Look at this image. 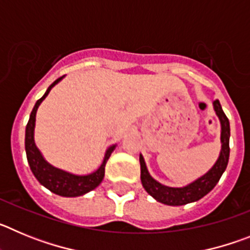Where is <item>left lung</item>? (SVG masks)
<instances>
[{"label": "left lung", "instance_id": "obj_1", "mask_svg": "<svg viewBox=\"0 0 250 250\" xmlns=\"http://www.w3.org/2000/svg\"><path fill=\"white\" fill-rule=\"evenodd\" d=\"M213 107L216 116L219 118L220 126H222V131H220L222 150H220L219 158L215 161V164L211 167V169H209V171H207L204 175L194 180L193 183L182 188H171L160 184L149 174L144 158L140 154L139 160H140L141 169V184H143L145 190L155 200L163 203V204L173 205V207L189 204V203L202 199L203 196L213 190L216 183L219 182L220 176L223 175V173L227 169V165H228L229 151H230V149H229L230 126H229V120L223 111L219 100L213 101Z\"/></svg>", "mask_w": 250, "mask_h": 250}]
</instances>
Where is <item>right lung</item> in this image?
Listing matches in <instances>:
<instances>
[{
    "label": "right lung",
    "mask_w": 250,
    "mask_h": 250,
    "mask_svg": "<svg viewBox=\"0 0 250 250\" xmlns=\"http://www.w3.org/2000/svg\"><path fill=\"white\" fill-rule=\"evenodd\" d=\"M62 77L57 79L56 81L48 86L45 95L40 100L36 101L34 109L31 111L30 119L26 125V134H25V150L26 156H27L28 165L31 167V171L35 175V178L40 182V184L47 188L48 190L57 195L66 196V198H74V196H81L83 194L94 190L95 188H98L103 182L104 175H105V165L106 161L109 160L111 152L114 151L116 145H111L107 147L104 156L103 164L100 165L98 170H95L94 173L87 174V175H76L62 169L55 167L46 161L39 147L35 144V123H36V112L39 109L40 104L45 100V98L51 91L56 83L62 80Z\"/></svg>",
    "instance_id": "obj_1"
}]
</instances>
